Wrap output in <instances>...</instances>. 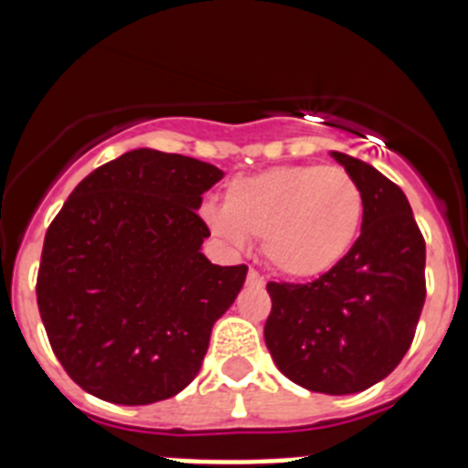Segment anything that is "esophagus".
I'll return each instance as SVG.
<instances>
[{
    "label": "esophagus",
    "instance_id": "1",
    "mask_svg": "<svg viewBox=\"0 0 468 468\" xmlns=\"http://www.w3.org/2000/svg\"><path fill=\"white\" fill-rule=\"evenodd\" d=\"M248 281H250V283H253V285H264V279L255 270L248 271Z\"/></svg>",
    "mask_w": 468,
    "mask_h": 468
}]
</instances>
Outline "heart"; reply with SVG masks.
<instances>
[{
    "label": "heart",
    "mask_w": 468,
    "mask_h": 468,
    "mask_svg": "<svg viewBox=\"0 0 468 468\" xmlns=\"http://www.w3.org/2000/svg\"><path fill=\"white\" fill-rule=\"evenodd\" d=\"M363 197L337 166L291 164L237 177L222 206H208L210 229L231 246L262 237V255L288 279H316L340 264L356 241Z\"/></svg>",
    "instance_id": "obj_1"
}]
</instances>
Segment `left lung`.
I'll return each instance as SVG.
<instances>
[{
  "label": "left lung",
  "instance_id": "left-lung-1",
  "mask_svg": "<svg viewBox=\"0 0 468 468\" xmlns=\"http://www.w3.org/2000/svg\"><path fill=\"white\" fill-rule=\"evenodd\" d=\"M330 156L361 189V237L312 283H267L264 345L291 382L345 396L387 378L410 349L427 297V246L399 185L366 161Z\"/></svg>",
  "mask_w": 468,
  "mask_h": 468
}]
</instances>
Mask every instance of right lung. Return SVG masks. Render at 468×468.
Segmentation results:
<instances>
[{"label": "right lung", "instance_id": "right-lung-1", "mask_svg": "<svg viewBox=\"0 0 468 468\" xmlns=\"http://www.w3.org/2000/svg\"><path fill=\"white\" fill-rule=\"evenodd\" d=\"M225 173L159 150H131L86 176L41 250L37 304L60 366L95 399L150 405L198 375L213 324L248 267L204 253L201 194Z\"/></svg>", "mask_w": 468, "mask_h": 468}]
</instances>
